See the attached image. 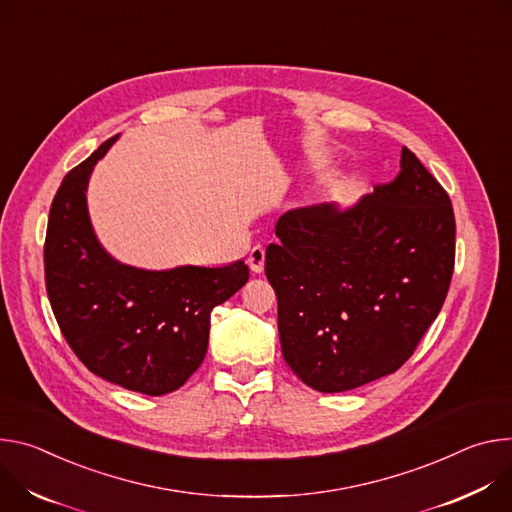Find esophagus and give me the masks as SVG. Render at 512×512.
Masks as SVG:
<instances>
[{
	"label": "esophagus",
	"mask_w": 512,
	"mask_h": 512,
	"mask_svg": "<svg viewBox=\"0 0 512 512\" xmlns=\"http://www.w3.org/2000/svg\"><path fill=\"white\" fill-rule=\"evenodd\" d=\"M264 258H266V252L262 246H254L250 250V256H248V264L252 268V272H262L264 270Z\"/></svg>",
	"instance_id": "obj_1"
}]
</instances>
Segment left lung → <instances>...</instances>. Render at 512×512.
I'll return each instance as SVG.
<instances>
[{"label": "left lung", "instance_id": "left-lung-1", "mask_svg": "<svg viewBox=\"0 0 512 512\" xmlns=\"http://www.w3.org/2000/svg\"><path fill=\"white\" fill-rule=\"evenodd\" d=\"M276 238L264 272L282 356L319 392L399 370L441 311L456 260L449 195L409 148L394 181L348 209L287 211Z\"/></svg>", "mask_w": 512, "mask_h": 512}]
</instances>
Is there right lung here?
Here are the masks:
<instances>
[{
    "label": "right lung",
    "mask_w": 512,
    "mask_h": 512,
    "mask_svg": "<svg viewBox=\"0 0 512 512\" xmlns=\"http://www.w3.org/2000/svg\"><path fill=\"white\" fill-rule=\"evenodd\" d=\"M118 136L75 166L56 191L44 242L52 313L77 358L107 382L160 396L181 388L201 366L213 307L250 276L244 260L205 268L144 270L113 260L87 211L93 166Z\"/></svg>",
    "instance_id": "right-lung-1"
}]
</instances>
